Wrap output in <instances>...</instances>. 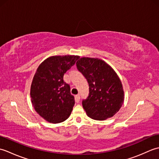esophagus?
Here are the masks:
<instances>
[{
    "mask_svg": "<svg viewBox=\"0 0 159 159\" xmlns=\"http://www.w3.org/2000/svg\"><path fill=\"white\" fill-rule=\"evenodd\" d=\"M75 101H76L77 103L79 102V101H80V96L79 95V94L75 96Z\"/></svg>",
    "mask_w": 159,
    "mask_h": 159,
    "instance_id": "obj_1",
    "label": "esophagus"
}]
</instances>
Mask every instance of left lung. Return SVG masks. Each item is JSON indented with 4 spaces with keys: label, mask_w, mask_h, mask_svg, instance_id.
Masks as SVG:
<instances>
[{
    "label": "left lung",
    "mask_w": 159,
    "mask_h": 159,
    "mask_svg": "<svg viewBox=\"0 0 159 159\" xmlns=\"http://www.w3.org/2000/svg\"><path fill=\"white\" fill-rule=\"evenodd\" d=\"M76 64L89 87V96L82 102L87 116L104 120L115 116L124 100L123 86L117 73L98 58L81 57Z\"/></svg>",
    "instance_id": "8db88e82"
}]
</instances>
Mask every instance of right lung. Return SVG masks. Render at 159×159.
Returning a JSON list of instances; mask_svg holds the SVG:
<instances>
[{"label":"right lung","instance_id":"obj_1","mask_svg":"<svg viewBox=\"0 0 159 159\" xmlns=\"http://www.w3.org/2000/svg\"><path fill=\"white\" fill-rule=\"evenodd\" d=\"M77 55L51 56L38 66L31 85L33 108L43 119L57 124L70 116L74 105V96L63 75L76 60Z\"/></svg>","mask_w":159,"mask_h":159}]
</instances>
